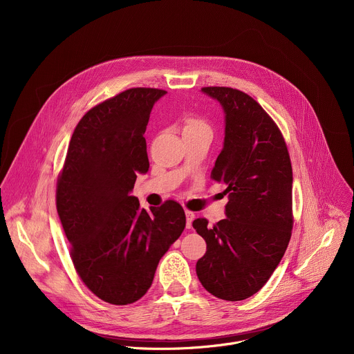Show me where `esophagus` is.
<instances>
[{
  "label": "esophagus",
  "mask_w": 354,
  "mask_h": 354,
  "mask_svg": "<svg viewBox=\"0 0 354 354\" xmlns=\"http://www.w3.org/2000/svg\"><path fill=\"white\" fill-rule=\"evenodd\" d=\"M185 214H186V228H192V221L194 220V213L186 210Z\"/></svg>",
  "instance_id": "1"
}]
</instances>
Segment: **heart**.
<instances>
[{"instance_id":"1","label":"heart","mask_w":354,"mask_h":354,"mask_svg":"<svg viewBox=\"0 0 354 354\" xmlns=\"http://www.w3.org/2000/svg\"><path fill=\"white\" fill-rule=\"evenodd\" d=\"M200 129H209L207 123L205 120H201L194 116H189L185 120V127L183 131H190V130H200Z\"/></svg>"}]
</instances>
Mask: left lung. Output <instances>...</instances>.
<instances>
[{"label":"left lung","instance_id":"obj_1","mask_svg":"<svg viewBox=\"0 0 354 354\" xmlns=\"http://www.w3.org/2000/svg\"><path fill=\"white\" fill-rule=\"evenodd\" d=\"M201 92L224 111V145L212 178L227 186L225 218L193 221L207 250L196 263L209 292L241 301L273 274L292 230V169L284 138L263 108L242 91L206 86Z\"/></svg>","mask_w":354,"mask_h":354}]
</instances>
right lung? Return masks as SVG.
<instances>
[{"label":"right lung","mask_w":354,"mask_h":354,"mask_svg":"<svg viewBox=\"0 0 354 354\" xmlns=\"http://www.w3.org/2000/svg\"><path fill=\"white\" fill-rule=\"evenodd\" d=\"M165 93L131 88L86 112L57 180V213L74 268L109 304H131L148 291L160 259L186 225L176 201L147 212L131 196L137 175L149 168L144 138L149 113Z\"/></svg>","instance_id":"right-lung-1"}]
</instances>
